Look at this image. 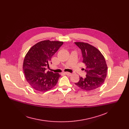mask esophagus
<instances>
[{
  "label": "esophagus",
  "mask_w": 129,
  "mask_h": 129,
  "mask_svg": "<svg viewBox=\"0 0 129 129\" xmlns=\"http://www.w3.org/2000/svg\"><path fill=\"white\" fill-rule=\"evenodd\" d=\"M64 73L65 75H66L67 76H71V73H70V72H64Z\"/></svg>",
  "instance_id": "34e87169"
}]
</instances>
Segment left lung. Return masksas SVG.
<instances>
[{
  "label": "left lung",
  "mask_w": 129,
  "mask_h": 129,
  "mask_svg": "<svg viewBox=\"0 0 129 129\" xmlns=\"http://www.w3.org/2000/svg\"><path fill=\"white\" fill-rule=\"evenodd\" d=\"M81 50L83 63L86 66L85 78L80 77L75 84L83 90H94L103 85L107 77V66L104 57L95 47L84 42H75Z\"/></svg>",
  "instance_id": "1"
}]
</instances>
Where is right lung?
<instances>
[{
  "mask_svg": "<svg viewBox=\"0 0 129 129\" xmlns=\"http://www.w3.org/2000/svg\"><path fill=\"white\" fill-rule=\"evenodd\" d=\"M63 42L44 40L34 45L25 57L23 69L27 82L36 90L48 91L57 84L60 75L58 73L46 71L51 63V58Z\"/></svg>",
  "mask_w": 129,
  "mask_h": 129,
  "instance_id": "1",
  "label": "right lung"
}]
</instances>
